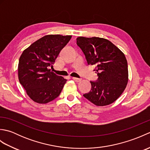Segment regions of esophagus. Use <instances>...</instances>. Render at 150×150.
<instances>
[{
	"mask_svg": "<svg viewBox=\"0 0 150 150\" xmlns=\"http://www.w3.org/2000/svg\"><path fill=\"white\" fill-rule=\"evenodd\" d=\"M72 79H73V80H74L75 82H79L81 81V79H79V78H76V77H73Z\"/></svg>",
	"mask_w": 150,
	"mask_h": 150,
	"instance_id": "esophagus-1",
	"label": "esophagus"
}]
</instances>
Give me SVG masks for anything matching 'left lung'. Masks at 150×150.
Instances as JSON below:
<instances>
[{
	"instance_id": "left-lung-1",
	"label": "left lung",
	"mask_w": 150,
	"mask_h": 150,
	"mask_svg": "<svg viewBox=\"0 0 150 150\" xmlns=\"http://www.w3.org/2000/svg\"><path fill=\"white\" fill-rule=\"evenodd\" d=\"M77 44L88 65H94L96 81H90V91L83 96L96 106L113 103L125 90L128 81V62L124 54L110 42L99 37H79Z\"/></svg>"
}]
</instances>
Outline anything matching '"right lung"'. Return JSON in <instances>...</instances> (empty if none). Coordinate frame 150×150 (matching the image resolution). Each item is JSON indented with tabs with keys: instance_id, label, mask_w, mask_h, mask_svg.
Masks as SVG:
<instances>
[{
	"instance_id": "add662e5",
	"label": "right lung",
	"mask_w": 150,
	"mask_h": 150,
	"mask_svg": "<svg viewBox=\"0 0 150 150\" xmlns=\"http://www.w3.org/2000/svg\"><path fill=\"white\" fill-rule=\"evenodd\" d=\"M71 38V35H48L22 52L18 66L19 82L35 103H49L62 91L67 80L52 72L50 68Z\"/></svg>"
}]
</instances>
